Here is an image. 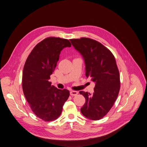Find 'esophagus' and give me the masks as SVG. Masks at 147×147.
I'll use <instances>...</instances> for the list:
<instances>
[{
  "mask_svg": "<svg viewBox=\"0 0 147 147\" xmlns=\"http://www.w3.org/2000/svg\"><path fill=\"white\" fill-rule=\"evenodd\" d=\"M78 92H77V91H71V92H70V95H71V96H76V95H78Z\"/></svg>",
  "mask_w": 147,
  "mask_h": 147,
  "instance_id": "34e87169",
  "label": "esophagus"
}]
</instances>
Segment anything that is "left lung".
<instances>
[{
    "instance_id": "left-lung-1",
    "label": "left lung",
    "mask_w": 147,
    "mask_h": 147,
    "mask_svg": "<svg viewBox=\"0 0 147 147\" xmlns=\"http://www.w3.org/2000/svg\"><path fill=\"white\" fill-rule=\"evenodd\" d=\"M70 41L83 56L86 78H91L95 82L93 94L80 92L86 99L81 112L89 119H100L111 109L119 92V73L115 57L108 48L95 40L81 38Z\"/></svg>"
}]
</instances>
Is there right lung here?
I'll return each mask as SVG.
<instances>
[{
    "label": "right lung",
    "mask_w": 147,
    "mask_h": 147,
    "mask_svg": "<svg viewBox=\"0 0 147 147\" xmlns=\"http://www.w3.org/2000/svg\"><path fill=\"white\" fill-rule=\"evenodd\" d=\"M71 47L67 39L47 38L36 45L25 62L22 75L24 94L33 112L45 121L57 119L69 96L68 90L56 88L49 80L61 51Z\"/></svg>",
    "instance_id": "add662e5"
}]
</instances>
